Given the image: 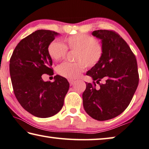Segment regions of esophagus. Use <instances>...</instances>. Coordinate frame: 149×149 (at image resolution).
<instances>
[{"label":"esophagus","mask_w":149,"mask_h":149,"mask_svg":"<svg viewBox=\"0 0 149 149\" xmlns=\"http://www.w3.org/2000/svg\"><path fill=\"white\" fill-rule=\"evenodd\" d=\"M68 81H69V82H70V86H72V85H74V84L75 83V81H74V80H73V79H69Z\"/></svg>","instance_id":"34e87169"}]
</instances>
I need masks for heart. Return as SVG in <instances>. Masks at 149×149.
I'll list each match as a JSON object with an SVG mask.
<instances>
[{
    "label": "heart",
    "instance_id": "obj_1",
    "mask_svg": "<svg viewBox=\"0 0 149 149\" xmlns=\"http://www.w3.org/2000/svg\"><path fill=\"white\" fill-rule=\"evenodd\" d=\"M65 42V44L58 40L51 42L48 47V53L52 59L58 61L65 58L68 49L75 52V62H63L57 68L58 74L67 78H77L84 72L86 65L93 68L98 64L104 53L103 44L91 35L82 33L72 35Z\"/></svg>",
    "mask_w": 149,
    "mask_h": 149
}]
</instances>
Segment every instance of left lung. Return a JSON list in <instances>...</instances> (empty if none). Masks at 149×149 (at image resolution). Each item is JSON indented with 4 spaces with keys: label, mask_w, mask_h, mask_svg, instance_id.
I'll return each mask as SVG.
<instances>
[{
    "label": "left lung",
    "mask_w": 149,
    "mask_h": 149,
    "mask_svg": "<svg viewBox=\"0 0 149 149\" xmlns=\"http://www.w3.org/2000/svg\"><path fill=\"white\" fill-rule=\"evenodd\" d=\"M92 34L102 40L104 53L98 64L87 72L93 81L86 83L83 104L89 116L106 121L119 115L131 103L139 81L137 62L129 45L117 32L98 30ZM101 80H104L103 84H100ZM96 83L100 86L96 88Z\"/></svg>",
    "instance_id": "8db88e82"
}]
</instances>
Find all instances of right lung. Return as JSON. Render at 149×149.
<instances>
[{
  "label": "right lung",
  "instance_id": "1",
  "mask_svg": "<svg viewBox=\"0 0 149 149\" xmlns=\"http://www.w3.org/2000/svg\"><path fill=\"white\" fill-rule=\"evenodd\" d=\"M57 32L38 30L23 38L10 59L14 93L21 106L37 117L54 116L62 109L70 84L56 75L54 82L44 81L43 74L54 75L52 60L48 53Z\"/></svg>",
  "mask_w": 149,
  "mask_h": 149
}]
</instances>
